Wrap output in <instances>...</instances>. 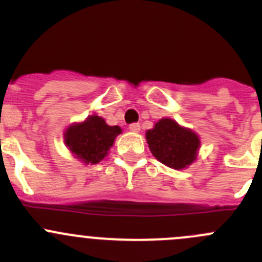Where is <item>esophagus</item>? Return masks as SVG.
<instances>
[{"mask_svg":"<svg viewBox=\"0 0 262 262\" xmlns=\"http://www.w3.org/2000/svg\"><path fill=\"white\" fill-rule=\"evenodd\" d=\"M129 130L133 132V133H138L139 130H141V125H139L138 123H133L129 125Z\"/></svg>","mask_w":262,"mask_h":262,"instance_id":"34e87169","label":"esophagus"}]
</instances>
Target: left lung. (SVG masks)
Listing matches in <instances>:
<instances>
[{"label": "left lung", "mask_w": 262, "mask_h": 262, "mask_svg": "<svg viewBox=\"0 0 262 262\" xmlns=\"http://www.w3.org/2000/svg\"><path fill=\"white\" fill-rule=\"evenodd\" d=\"M152 155L163 165L181 170L196 158L200 141L192 130L182 128L172 119H161L146 134Z\"/></svg>", "instance_id": "8db88e82"}]
</instances>
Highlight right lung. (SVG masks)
<instances>
[{"label":"right lung","instance_id":"right-lung-1","mask_svg":"<svg viewBox=\"0 0 262 262\" xmlns=\"http://www.w3.org/2000/svg\"><path fill=\"white\" fill-rule=\"evenodd\" d=\"M121 129L110 126L97 115L89 116L83 123L71 125L64 133V142L71 152L84 163H97L107 155Z\"/></svg>","mask_w":262,"mask_h":262}]
</instances>
